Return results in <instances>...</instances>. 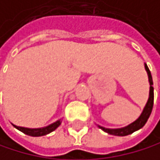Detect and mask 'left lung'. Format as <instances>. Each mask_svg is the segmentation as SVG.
Wrapping results in <instances>:
<instances>
[{
  "label": "left lung",
  "mask_w": 160,
  "mask_h": 160,
  "mask_svg": "<svg viewBox=\"0 0 160 160\" xmlns=\"http://www.w3.org/2000/svg\"><path fill=\"white\" fill-rule=\"evenodd\" d=\"M145 69L148 73V83H150V93H148V102L146 103V106L142 111L141 115L138 117V119H136L135 121L130 123L129 125H127L125 127H121V128H106V127H102L101 125H98L100 129H102V131L107 132L108 134H110V135H114V136H127L130 135V134L134 133L135 131H138L139 129L143 128L144 125L147 123L148 117H150L152 110V107H153V83H152V77L151 71L148 69V65L145 63Z\"/></svg>",
  "instance_id": "1"
}]
</instances>
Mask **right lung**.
I'll use <instances>...</instances> for the list:
<instances>
[{"label": "right lung", "instance_id": "obj_1", "mask_svg": "<svg viewBox=\"0 0 160 160\" xmlns=\"http://www.w3.org/2000/svg\"><path fill=\"white\" fill-rule=\"evenodd\" d=\"M61 124V119H58L56 122H53L46 127H41V128H26V127H20V126H16L12 124L17 130L21 131L22 133L26 134L28 136L32 137H40V136H45L48 135L51 132L54 131Z\"/></svg>", "mask_w": 160, "mask_h": 160}]
</instances>
